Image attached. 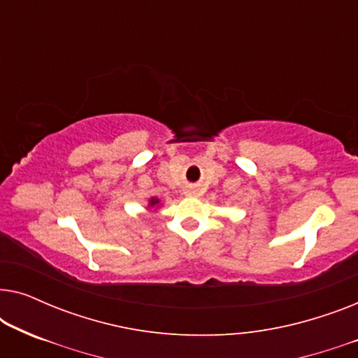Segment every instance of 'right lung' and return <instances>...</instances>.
Masks as SVG:
<instances>
[{
    "instance_id": "add662e5",
    "label": "right lung",
    "mask_w": 358,
    "mask_h": 358,
    "mask_svg": "<svg viewBox=\"0 0 358 358\" xmlns=\"http://www.w3.org/2000/svg\"><path fill=\"white\" fill-rule=\"evenodd\" d=\"M159 203V200L158 199H151L150 200V205H151V207H155V205H158Z\"/></svg>"
}]
</instances>
